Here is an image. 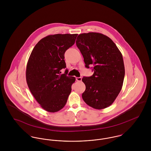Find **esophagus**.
<instances>
[{"label":"esophagus","mask_w":151,"mask_h":151,"mask_svg":"<svg viewBox=\"0 0 151 151\" xmlns=\"http://www.w3.org/2000/svg\"><path fill=\"white\" fill-rule=\"evenodd\" d=\"M76 80L77 81H81L82 78L81 77H76Z\"/></svg>","instance_id":"1"}]
</instances>
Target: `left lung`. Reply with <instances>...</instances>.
Masks as SVG:
<instances>
[{
  "mask_svg": "<svg viewBox=\"0 0 151 151\" xmlns=\"http://www.w3.org/2000/svg\"><path fill=\"white\" fill-rule=\"evenodd\" d=\"M76 45L86 68L93 65V75L82 79L86 86L83 99L94 109L108 108L123 86L125 69L122 54L110 38L101 33L81 34L77 38Z\"/></svg>",
  "mask_w": 151,
  "mask_h": 151,
  "instance_id": "1",
  "label": "left lung"
}]
</instances>
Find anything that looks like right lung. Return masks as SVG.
I'll return each mask as SVG.
<instances>
[{"label":"right lung","instance_id":"1","mask_svg":"<svg viewBox=\"0 0 151 151\" xmlns=\"http://www.w3.org/2000/svg\"><path fill=\"white\" fill-rule=\"evenodd\" d=\"M78 34L49 35L34 47L26 68L28 88L41 108L56 112L63 108L71 91L76 78L67 76L65 52L74 43Z\"/></svg>","mask_w":151,"mask_h":151}]
</instances>
